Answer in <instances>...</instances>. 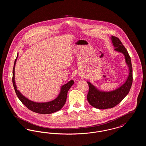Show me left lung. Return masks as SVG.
Listing matches in <instances>:
<instances>
[{
    "mask_svg": "<svg viewBox=\"0 0 146 146\" xmlns=\"http://www.w3.org/2000/svg\"><path fill=\"white\" fill-rule=\"evenodd\" d=\"M111 39L115 48L114 50L123 53L125 56V61L129 68V75L123 85L117 89L110 92L100 91L88 82L89 88L87 95L88 101L92 107L98 109L111 108L117 106L128 94L132 85L133 78L131 58L127 50L118 38L112 35Z\"/></svg>",
    "mask_w": 146,
    "mask_h": 146,
    "instance_id": "1",
    "label": "left lung"
}]
</instances>
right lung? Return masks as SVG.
Here are the masks:
<instances>
[{
	"mask_svg": "<svg viewBox=\"0 0 146 146\" xmlns=\"http://www.w3.org/2000/svg\"><path fill=\"white\" fill-rule=\"evenodd\" d=\"M17 58V56L15 59L13 70V83L15 92L21 102L31 111L39 114H51L60 110L66 103L67 92L70 88L73 85L74 81L71 80L68 83L63 85L61 87L59 95L54 100L44 103L33 102L23 96L20 91L17 89L15 82V66Z\"/></svg>",
	"mask_w": 146,
	"mask_h": 146,
	"instance_id": "obj_1",
	"label": "right lung"
}]
</instances>
